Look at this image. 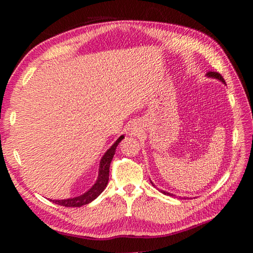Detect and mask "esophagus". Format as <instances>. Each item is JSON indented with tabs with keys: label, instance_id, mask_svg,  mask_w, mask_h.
<instances>
[{
	"label": "esophagus",
	"instance_id": "34e87169",
	"mask_svg": "<svg viewBox=\"0 0 253 253\" xmlns=\"http://www.w3.org/2000/svg\"><path fill=\"white\" fill-rule=\"evenodd\" d=\"M139 131H140V128L137 126V124H132L129 129H128V134L136 136L137 134H139Z\"/></svg>",
	"mask_w": 253,
	"mask_h": 253
}]
</instances>
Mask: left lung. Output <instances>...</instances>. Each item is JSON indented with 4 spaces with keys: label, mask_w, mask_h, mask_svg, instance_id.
<instances>
[{
    "label": "left lung",
    "mask_w": 253,
    "mask_h": 253,
    "mask_svg": "<svg viewBox=\"0 0 253 253\" xmlns=\"http://www.w3.org/2000/svg\"><path fill=\"white\" fill-rule=\"evenodd\" d=\"M209 77H211V78H215V79H219V80H221L222 83L223 84H225V80L223 79V77H222L219 72H215V71H209L208 74H207ZM152 183V182H151ZM153 184V183H152ZM162 193H164V194H166V195H173V194H170V193H168V192H164V191H162Z\"/></svg>",
    "instance_id": "1"
}]
</instances>
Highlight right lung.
Returning <instances> with one entry per match:
<instances>
[{
	"instance_id": "right-lung-1",
	"label": "right lung",
	"mask_w": 253,
	"mask_h": 253,
	"mask_svg": "<svg viewBox=\"0 0 253 253\" xmlns=\"http://www.w3.org/2000/svg\"><path fill=\"white\" fill-rule=\"evenodd\" d=\"M124 138V136H121L115 142V144L111 146L108 151L106 152V154L102 156L101 161H100V166H99V175H98V179L95 183L90 190L88 192H85L84 194L77 196V198L74 199H67V200H50L52 201L53 203L61 205V207H66V208H79L83 207V205H85L88 203L92 202L93 200L97 199L98 196L100 195L102 191L105 190L107 184H108V179H109V166L111 160L115 155V152H116V147L118 146V144L122 142V139Z\"/></svg>"
}]
</instances>
